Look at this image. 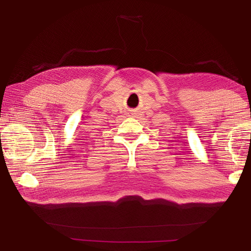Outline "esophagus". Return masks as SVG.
Segmentation results:
<instances>
[{"label":"esophagus","instance_id":"34e87169","mask_svg":"<svg viewBox=\"0 0 251 251\" xmlns=\"http://www.w3.org/2000/svg\"><path fill=\"white\" fill-rule=\"evenodd\" d=\"M131 115H133V116L135 117V116H136V113H131Z\"/></svg>","mask_w":251,"mask_h":251}]
</instances>
